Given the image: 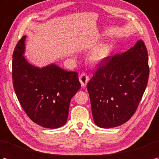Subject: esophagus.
I'll use <instances>...</instances> for the list:
<instances>
[{
  "label": "esophagus",
  "instance_id": "esophagus-1",
  "mask_svg": "<svg viewBox=\"0 0 159 159\" xmlns=\"http://www.w3.org/2000/svg\"><path fill=\"white\" fill-rule=\"evenodd\" d=\"M89 80V76H87L85 74H80L79 76V80H80V83L81 84L82 87H85L87 85V83H88Z\"/></svg>",
  "mask_w": 159,
  "mask_h": 159
}]
</instances>
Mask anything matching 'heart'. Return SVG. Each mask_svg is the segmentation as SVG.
<instances>
[{"instance_id": "b5f03b06", "label": "heart", "mask_w": 159, "mask_h": 159, "mask_svg": "<svg viewBox=\"0 0 159 159\" xmlns=\"http://www.w3.org/2000/svg\"><path fill=\"white\" fill-rule=\"evenodd\" d=\"M110 54V48L107 45L101 46L91 52L88 57V61L92 65H98L103 62Z\"/></svg>"}]
</instances>
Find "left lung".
I'll return each mask as SVG.
<instances>
[{
	"label": "left lung",
	"instance_id": "1",
	"mask_svg": "<svg viewBox=\"0 0 159 159\" xmlns=\"http://www.w3.org/2000/svg\"><path fill=\"white\" fill-rule=\"evenodd\" d=\"M148 77V51L141 40L126 52L107 57L87 86L97 126L113 128L129 120L143 96Z\"/></svg>",
	"mask_w": 159,
	"mask_h": 159
}]
</instances>
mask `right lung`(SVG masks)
<instances>
[{
	"instance_id": "right-lung-1",
	"label": "right lung",
	"mask_w": 159,
	"mask_h": 159,
	"mask_svg": "<svg viewBox=\"0 0 159 159\" xmlns=\"http://www.w3.org/2000/svg\"><path fill=\"white\" fill-rule=\"evenodd\" d=\"M26 35L13 54L12 77L17 98L26 115L42 127L57 128L66 123L71 99L80 88L78 74L52 63L43 67L26 60Z\"/></svg>"
}]
</instances>
